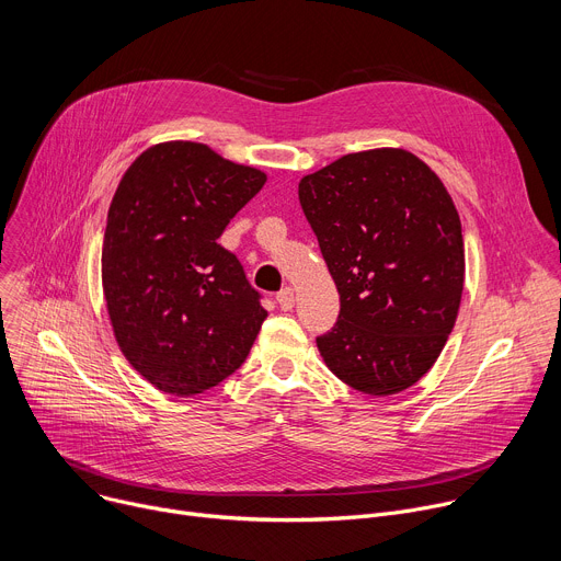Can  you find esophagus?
<instances>
[{
  "instance_id": "34e87169",
  "label": "esophagus",
  "mask_w": 561,
  "mask_h": 561,
  "mask_svg": "<svg viewBox=\"0 0 561 561\" xmlns=\"http://www.w3.org/2000/svg\"><path fill=\"white\" fill-rule=\"evenodd\" d=\"M276 304L280 306V310H291L294 308V289L291 287H283L278 294H276Z\"/></svg>"
}]
</instances>
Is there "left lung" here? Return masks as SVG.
<instances>
[{
    "label": "left lung",
    "instance_id": "8db88e82",
    "mask_svg": "<svg viewBox=\"0 0 561 561\" xmlns=\"http://www.w3.org/2000/svg\"><path fill=\"white\" fill-rule=\"evenodd\" d=\"M339 289L317 336L325 366L355 391L393 396L445 348L465 280L458 210L438 175L398 148L353 152L298 184Z\"/></svg>",
    "mask_w": 561,
    "mask_h": 561
}]
</instances>
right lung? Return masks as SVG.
<instances>
[{
	"label": "right lung",
	"mask_w": 561,
	"mask_h": 561,
	"mask_svg": "<svg viewBox=\"0 0 561 561\" xmlns=\"http://www.w3.org/2000/svg\"><path fill=\"white\" fill-rule=\"evenodd\" d=\"M265 182L193 141L152 146L125 170L107 213L103 291L125 359L163 393L188 398L227 379L267 319L263 294L218 242Z\"/></svg>",
	"instance_id": "obj_1"
}]
</instances>
